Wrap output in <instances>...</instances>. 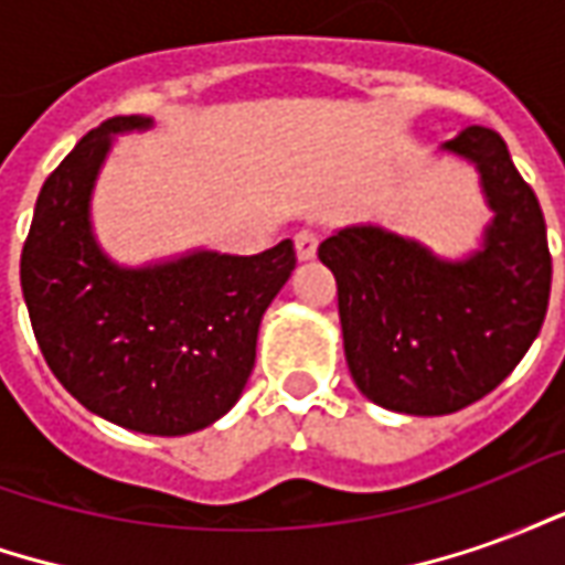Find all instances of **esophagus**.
<instances>
[{
    "label": "esophagus",
    "instance_id": "obj_1",
    "mask_svg": "<svg viewBox=\"0 0 565 565\" xmlns=\"http://www.w3.org/2000/svg\"><path fill=\"white\" fill-rule=\"evenodd\" d=\"M318 235L308 233V230H302V233H296L294 245H296V257L299 259H311L315 254H318Z\"/></svg>",
    "mask_w": 565,
    "mask_h": 565
}]
</instances>
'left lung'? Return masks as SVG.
Here are the masks:
<instances>
[{
  "mask_svg": "<svg viewBox=\"0 0 565 565\" xmlns=\"http://www.w3.org/2000/svg\"><path fill=\"white\" fill-rule=\"evenodd\" d=\"M445 153L472 162L493 221L460 259L384 226L320 242L335 275L344 360L360 393L399 415H454L509 379L542 330L551 296L545 217L499 132L466 127Z\"/></svg>",
  "mask_w": 565,
  "mask_h": 565,
  "instance_id": "left-lung-1",
  "label": "left lung"
}]
</instances>
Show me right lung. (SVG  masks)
Here are the masks:
<instances>
[{"label":"right lung","instance_id":"right-lung-1","mask_svg":"<svg viewBox=\"0 0 565 565\" xmlns=\"http://www.w3.org/2000/svg\"><path fill=\"white\" fill-rule=\"evenodd\" d=\"M153 127L111 117L44 181L20 254L32 332L56 381L87 412L145 436H186L223 417L257 360L259 320L296 250H190L120 266L96 242L90 199L115 136Z\"/></svg>","mask_w":565,"mask_h":565}]
</instances>
